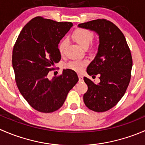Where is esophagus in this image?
Returning a JSON list of instances; mask_svg holds the SVG:
<instances>
[{
    "label": "esophagus",
    "instance_id": "esophagus-1",
    "mask_svg": "<svg viewBox=\"0 0 145 145\" xmlns=\"http://www.w3.org/2000/svg\"><path fill=\"white\" fill-rule=\"evenodd\" d=\"M78 78H79V81H83V75H82V74H78Z\"/></svg>",
    "mask_w": 145,
    "mask_h": 145
}]
</instances>
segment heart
I'll return each instance as SVG.
<instances>
[{
    "instance_id": "heart-1",
    "label": "heart",
    "mask_w": 145,
    "mask_h": 145,
    "mask_svg": "<svg viewBox=\"0 0 145 145\" xmlns=\"http://www.w3.org/2000/svg\"><path fill=\"white\" fill-rule=\"evenodd\" d=\"M72 37L81 47L87 48L90 43L93 41L94 34L93 31L89 29H84V28H78L73 32ZM67 42L68 41L67 39H63L59 43L58 48L61 54H64L66 47L67 45ZM86 64H87V62L86 60H73L66 64V67L74 71H81L83 67L86 65Z\"/></svg>"
}]
</instances>
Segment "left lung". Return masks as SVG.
Masks as SVG:
<instances>
[{"instance_id":"left-lung-1","label":"left lung","mask_w":145,"mask_h":145,"mask_svg":"<svg viewBox=\"0 0 145 145\" xmlns=\"http://www.w3.org/2000/svg\"><path fill=\"white\" fill-rule=\"evenodd\" d=\"M97 32L100 38L98 52L88 65L87 73L100 83L95 84L84 77L88 90L83 101L88 109L104 112L112 109L125 94L131 77L133 59L123 33L112 22L98 19L78 24Z\"/></svg>"}]
</instances>
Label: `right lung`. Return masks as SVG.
<instances>
[{"instance_id":"1","label":"right lung","mask_w":145,"mask_h":145,"mask_svg":"<svg viewBox=\"0 0 145 145\" xmlns=\"http://www.w3.org/2000/svg\"><path fill=\"white\" fill-rule=\"evenodd\" d=\"M72 26L36 17L23 27L14 43L12 63L16 84L31 106L40 112L59 109L78 81L76 73L69 69L52 80L48 78L61 59L58 44Z\"/></svg>"}]
</instances>
